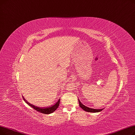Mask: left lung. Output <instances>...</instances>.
Wrapping results in <instances>:
<instances>
[{"label": "left lung", "mask_w": 135, "mask_h": 135, "mask_svg": "<svg viewBox=\"0 0 135 135\" xmlns=\"http://www.w3.org/2000/svg\"><path fill=\"white\" fill-rule=\"evenodd\" d=\"M79 105L80 107L83 110H84L85 111H86L87 112H91V113H97V112H99L100 111H102L103 109H92L90 108H88L87 107H86L85 105H83V104H82V103L80 101V100L79 99Z\"/></svg>", "instance_id": "left-lung-1"}]
</instances>
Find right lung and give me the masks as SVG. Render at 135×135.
<instances>
[{
  "label": "right lung",
  "instance_id": "add662e5",
  "mask_svg": "<svg viewBox=\"0 0 135 135\" xmlns=\"http://www.w3.org/2000/svg\"><path fill=\"white\" fill-rule=\"evenodd\" d=\"M23 99L25 100V102L26 103L29 105L30 106H31L32 108H33L34 109H35L36 110L39 112L40 113H43V114H49L53 113L55 110H56V109L58 108L59 104H60V99L58 100V101H57L55 104H54L53 105H51L50 107H37L35 106L33 104H30L29 102H28L26 100L24 97L22 96Z\"/></svg>",
  "mask_w": 135,
  "mask_h": 135
}]
</instances>
